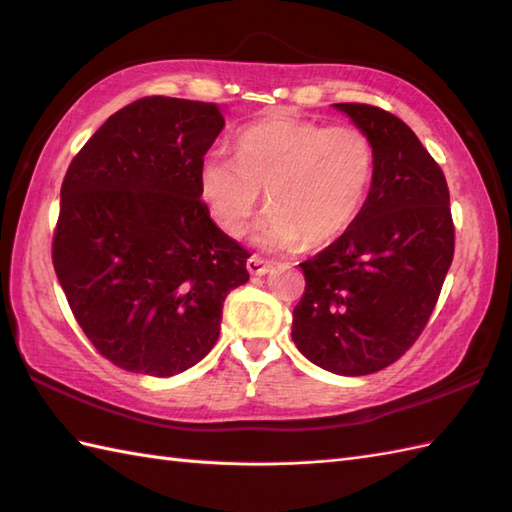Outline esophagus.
Here are the masks:
<instances>
[{"label":"esophagus","instance_id":"obj_1","mask_svg":"<svg viewBox=\"0 0 512 512\" xmlns=\"http://www.w3.org/2000/svg\"><path fill=\"white\" fill-rule=\"evenodd\" d=\"M246 268H248V273L250 275H266V273H270V268H273V262H268V259H262V257H257V255H253L246 262Z\"/></svg>","mask_w":512,"mask_h":512}]
</instances>
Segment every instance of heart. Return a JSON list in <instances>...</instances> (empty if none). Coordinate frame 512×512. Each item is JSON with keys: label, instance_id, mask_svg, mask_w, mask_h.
I'll return each mask as SVG.
<instances>
[{"label": "heart", "instance_id": "1", "mask_svg": "<svg viewBox=\"0 0 512 512\" xmlns=\"http://www.w3.org/2000/svg\"><path fill=\"white\" fill-rule=\"evenodd\" d=\"M374 143L363 129L270 116L237 134L235 158L213 149L200 162V193L215 224L244 233L262 189L268 213L257 239L270 248L321 244L350 226L372 189Z\"/></svg>", "mask_w": 512, "mask_h": 512}]
</instances>
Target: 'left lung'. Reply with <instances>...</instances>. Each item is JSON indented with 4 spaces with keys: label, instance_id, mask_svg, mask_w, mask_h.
Returning <instances> with one entry per match:
<instances>
[{
    "label": "left lung",
    "instance_id": "obj_1",
    "mask_svg": "<svg viewBox=\"0 0 512 512\" xmlns=\"http://www.w3.org/2000/svg\"><path fill=\"white\" fill-rule=\"evenodd\" d=\"M334 107L372 138L376 171L347 231L299 264L306 290L292 341L328 372L367 376L418 341L453 262L455 226L444 173L409 125L374 105Z\"/></svg>",
    "mask_w": 512,
    "mask_h": 512
}]
</instances>
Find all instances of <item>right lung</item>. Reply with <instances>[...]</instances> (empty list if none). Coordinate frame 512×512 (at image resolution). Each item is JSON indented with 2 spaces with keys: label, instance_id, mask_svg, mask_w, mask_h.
<instances>
[{
  "label": "right lung",
  "instance_id": "add662e5",
  "mask_svg": "<svg viewBox=\"0 0 512 512\" xmlns=\"http://www.w3.org/2000/svg\"><path fill=\"white\" fill-rule=\"evenodd\" d=\"M220 105L145 96L112 114L70 162L52 264L101 356L173 376L211 352L224 299L248 281L244 246L200 198Z\"/></svg>",
  "mask_w": 512,
  "mask_h": 512
}]
</instances>
